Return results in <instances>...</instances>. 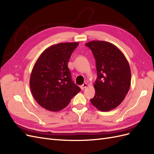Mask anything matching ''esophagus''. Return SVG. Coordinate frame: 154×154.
Returning <instances> with one entry per match:
<instances>
[{
    "label": "esophagus",
    "mask_w": 154,
    "mask_h": 154,
    "mask_svg": "<svg viewBox=\"0 0 154 154\" xmlns=\"http://www.w3.org/2000/svg\"><path fill=\"white\" fill-rule=\"evenodd\" d=\"M86 86H87V84L86 83H84L83 85H82L81 86V90H84Z\"/></svg>",
    "instance_id": "obj_1"
}]
</instances>
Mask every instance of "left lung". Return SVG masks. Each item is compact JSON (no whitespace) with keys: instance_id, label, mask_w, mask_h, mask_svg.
Segmentation results:
<instances>
[{"instance_id":"left-lung-1","label":"left lung","mask_w":154,"mask_h":154,"mask_svg":"<svg viewBox=\"0 0 154 154\" xmlns=\"http://www.w3.org/2000/svg\"><path fill=\"white\" fill-rule=\"evenodd\" d=\"M96 60L97 77L94 85L92 104L101 111H109L124 100L131 85V69L124 54L107 42L91 41L85 44Z\"/></svg>"}]
</instances>
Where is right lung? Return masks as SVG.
Instances as JSON below:
<instances>
[{"label": "right lung", "instance_id": "add662e5", "mask_svg": "<svg viewBox=\"0 0 154 154\" xmlns=\"http://www.w3.org/2000/svg\"><path fill=\"white\" fill-rule=\"evenodd\" d=\"M78 42L60 43L47 48L33 67L30 78L31 92L37 103L57 112L68 105L81 88L74 83L68 67Z\"/></svg>", "mask_w": 154, "mask_h": 154}]
</instances>
